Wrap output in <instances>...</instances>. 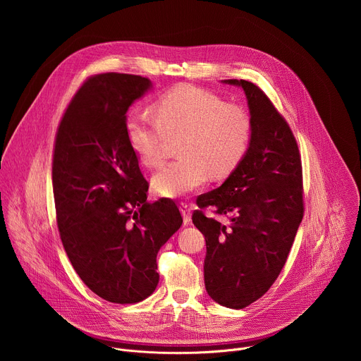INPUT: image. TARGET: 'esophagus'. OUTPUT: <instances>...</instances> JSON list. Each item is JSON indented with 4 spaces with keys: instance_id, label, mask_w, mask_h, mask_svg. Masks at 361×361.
Masks as SVG:
<instances>
[{
    "instance_id": "34e87169",
    "label": "esophagus",
    "mask_w": 361,
    "mask_h": 361,
    "mask_svg": "<svg viewBox=\"0 0 361 361\" xmlns=\"http://www.w3.org/2000/svg\"><path fill=\"white\" fill-rule=\"evenodd\" d=\"M180 212L183 216V221L185 226H188L191 223V205L187 202H181L180 205Z\"/></svg>"
}]
</instances>
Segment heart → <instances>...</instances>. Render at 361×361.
I'll list each match as a JSON object with an SVG mask.
<instances>
[{
    "label": "heart",
    "mask_w": 361,
    "mask_h": 361,
    "mask_svg": "<svg viewBox=\"0 0 361 361\" xmlns=\"http://www.w3.org/2000/svg\"><path fill=\"white\" fill-rule=\"evenodd\" d=\"M154 114L130 113L126 137L144 164L157 166L169 137L183 134L178 144L183 157L164 164L151 178L152 188L163 197L178 198L204 187L210 171L216 177L228 174L248 148V114L210 91L178 85L154 102Z\"/></svg>",
    "instance_id": "heart-1"
}]
</instances>
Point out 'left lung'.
Returning <instances> with one entry per match:
<instances>
[{
	"instance_id": "left-lung-1",
	"label": "left lung",
	"mask_w": 361,
	"mask_h": 361,
	"mask_svg": "<svg viewBox=\"0 0 361 361\" xmlns=\"http://www.w3.org/2000/svg\"><path fill=\"white\" fill-rule=\"evenodd\" d=\"M221 82L244 90L251 137L228 178L197 198L200 209L213 207L230 224L200 210L192 223L207 245L205 290L216 302L238 310L267 293L286 264L302 220V174L295 138L269 97L245 80Z\"/></svg>"
}]
</instances>
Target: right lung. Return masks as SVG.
Returning <instances> with one entry per match:
<instances>
[{
	"instance_id": "obj_1",
	"label": "right lung",
	"mask_w": 361,
	"mask_h": 361,
	"mask_svg": "<svg viewBox=\"0 0 361 361\" xmlns=\"http://www.w3.org/2000/svg\"><path fill=\"white\" fill-rule=\"evenodd\" d=\"M152 90L148 78H88L60 123L53 191L68 259L98 297L133 304L159 284L157 254L181 227L173 200L147 201L148 183L126 137L127 111Z\"/></svg>"
}]
</instances>
